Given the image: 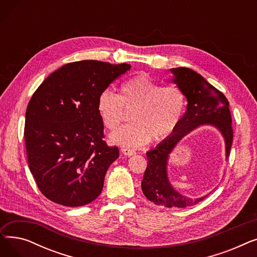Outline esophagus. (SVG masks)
Wrapping results in <instances>:
<instances>
[{"label":"esophagus","instance_id":"obj_1","mask_svg":"<svg viewBox=\"0 0 257 257\" xmlns=\"http://www.w3.org/2000/svg\"><path fill=\"white\" fill-rule=\"evenodd\" d=\"M121 153H123L124 155H127V156H132L136 154V151L130 149V148H121Z\"/></svg>","mask_w":257,"mask_h":257}]
</instances>
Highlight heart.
Masks as SVG:
<instances>
[{
	"mask_svg": "<svg viewBox=\"0 0 257 257\" xmlns=\"http://www.w3.org/2000/svg\"><path fill=\"white\" fill-rule=\"evenodd\" d=\"M97 109L104 125L115 130L131 111L133 123L121 127L111 141L127 147H139L148 141L167 139L180 124L185 109V98L180 88L161 86L145 74L133 77L120 86V93L109 89L100 92Z\"/></svg>",
	"mask_w": 257,
	"mask_h": 257,
	"instance_id": "1",
	"label": "heart"
}]
</instances>
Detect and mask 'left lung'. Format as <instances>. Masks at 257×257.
Masks as SVG:
<instances>
[{"label":"left lung","mask_w":257,"mask_h":257,"mask_svg":"<svg viewBox=\"0 0 257 257\" xmlns=\"http://www.w3.org/2000/svg\"><path fill=\"white\" fill-rule=\"evenodd\" d=\"M171 72L175 76L173 82L178 85L187 99V110L172 136L159 144L155 149L147 152L148 165L142 188L147 199L156 205L182 208L195 205L204 200L205 197L191 199L174 190L167 175L170 153L188 132L199 125L210 124L222 132L226 143V157L228 158L232 146L233 129L229 102L223 92L187 67H177L172 69Z\"/></svg>","instance_id":"8db88e82"}]
</instances>
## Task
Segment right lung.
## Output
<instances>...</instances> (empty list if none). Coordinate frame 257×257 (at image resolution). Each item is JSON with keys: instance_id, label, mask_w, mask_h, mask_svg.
I'll list each match as a JSON object with an SVG mask.
<instances>
[{"instance_id": "1", "label": "right lung", "mask_w": 257, "mask_h": 257, "mask_svg": "<svg viewBox=\"0 0 257 257\" xmlns=\"http://www.w3.org/2000/svg\"><path fill=\"white\" fill-rule=\"evenodd\" d=\"M129 69L127 63L71 62L52 73L33 93L24 131L27 157L39 191L52 202L77 207L100 196L118 149L103 140L97 101Z\"/></svg>"}]
</instances>
